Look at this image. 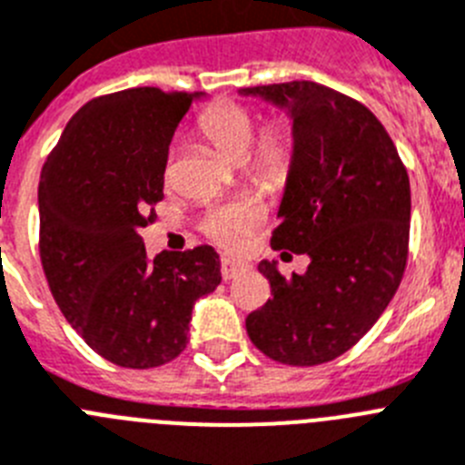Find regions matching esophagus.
I'll return each instance as SVG.
<instances>
[{
  "mask_svg": "<svg viewBox=\"0 0 465 465\" xmlns=\"http://www.w3.org/2000/svg\"><path fill=\"white\" fill-rule=\"evenodd\" d=\"M222 278H224V281H232V278H236V276H241V273L243 272H248V264H241V262H233V260H229V257H224V260H222Z\"/></svg>",
  "mask_w": 465,
  "mask_h": 465,
  "instance_id": "34e87169",
  "label": "esophagus"
}]
</instances>
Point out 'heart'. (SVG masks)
<instances>
[{
	"instance_id": "obj_1",
	"label": "heart",
	"mask_w": 465,
	"mask_h": 465,
	"mask_svg": "<svg viewBox=\"0 0 465 465\" xmlns=\"http://www.w3.org/2000/svg\"><path fill=\"white\" fill-rule=\"evenodd\" d=\"M260 126L252 107L236 100H217L199 116V131L222 154L241 161L245 177L264 192H281L290 183L297 161V143L285 121H269ZM171 177V165L165 168ZM266 210L255 196L238 199L210 208L203 217V233L229 250H241L250 236L264 224Z\"/></svg>"
}]
</instances>
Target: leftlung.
I'll return each instance as SVG.
<instances>
[{
  "instance_id": "1",
  "label": "left lung",
  "mask_w": 465,
  "mask_h": 465,
  "mask_svg": "<svg viewBox=\"0 0 465 465\" xmlns=\"http://www.w3.org/2000/svg\"><path fill=\"white\" fill-rule=\"evenodd\" d=\"M288 107L297 161L272 248L309 255L282 276L260 262L272 300L245 318L250 341L272 361L311 367L339 358L379 321L410 255V177L381 121L351 95L316 82L243 88Z\"/></svg>"
}]
</instances>
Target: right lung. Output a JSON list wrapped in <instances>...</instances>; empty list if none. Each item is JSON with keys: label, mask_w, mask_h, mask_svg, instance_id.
<instances>
[{"label": "right lung", "mask_w": 465, "mask_h": 465, "mask_svg": "<svg viewBox=\"0 0 465 465\" xmlns=\"http://www.w3.org/2000/svg\"><path fill=\"white\" fill-rule=\"evenodd\" d=\"M193 93L154 86L93 98L64 126L39 183V257L55 304L104 361L131 370L187 346L193 302L220 285L210 245L143 243L163 199L168 144Z\"/></svg>", "instance_id": "obj_1"}]
</instances>
